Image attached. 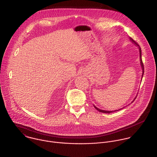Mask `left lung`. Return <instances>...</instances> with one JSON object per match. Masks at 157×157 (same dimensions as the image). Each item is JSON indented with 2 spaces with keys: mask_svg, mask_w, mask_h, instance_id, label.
Masks as SVG:
<instances>
[{
  "mask_svg": "<svg viewBox=\"0 0 157 157\" xmlns=\"http://www.w3.org/2000/svg\"><path fill=\"white\" fill-rule=\"evenodd\" d=\"M130 38V40L131 41H132L133 43H134V44H135L137 46H138V48H139V51H140V63H141V67H142V69H143V74H142V78H143V74H144V65H143V61H142V58H141V48L139 46V45H138V44L135 41H133V40L132 39V38H131L130 37L129 38ZM137 97V96H136ZM136 98H135V99L132 101V102L135 100V99H136ZM94 108L98 110V111H99V112H101V113H113V112H114V111H119V110H120L121 109H122V108H121V109H119V110H114V111H105V110H103V109H100L99 108H97L96 106H94Z\"/></svg>",
  "mask_w": 157,
  "mask_h": 157,
  "instance_id": "1",
  "label": "left lung"
}]
</instances>
